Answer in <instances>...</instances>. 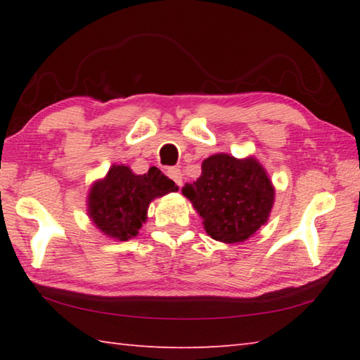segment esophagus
Listing matches in <instances>:
<instances>
[{
    "label": "esophagus",
    "instance_id": "obj_1",
    "mask_svg": "<svg viewBox=\"0 0 360 360\" xmlns=\"http://www.w3.org/2000/svg\"><path fill=\"white\" fill-rule=\"evenodd\" d=\"M167 174H168L169 179H173L176 182V184L182 186V173H181L179 168H174V167L173 168H168Z\"/></svg>",
    "mask_w": 360,
    "mask_h": 360
}]
</instances>
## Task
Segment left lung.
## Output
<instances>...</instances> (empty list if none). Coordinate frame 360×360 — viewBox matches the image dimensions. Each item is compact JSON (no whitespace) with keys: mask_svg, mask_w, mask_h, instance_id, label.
<instances>
[{"mask_svg":"<svg viewBox=\"0 0 360 360\" xmlns=\"http://www.w3.org/2000/svg\"><path fill=\"white\" fill-rule=\"evenodd\" d=\"M182 195L202 216L206 233L227 245L252 236L275 203V187L265 168L254 157L229 154L205 158L202 176L182 187Z\"/></svg>","mask_w":360,"mask_h":360,"instance_id":"8db88e82","label":"left lung"}]
</instances>
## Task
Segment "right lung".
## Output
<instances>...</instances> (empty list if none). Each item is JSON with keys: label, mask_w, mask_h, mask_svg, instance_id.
I'll use <instances>...</instances> for the list:
<instances>
[{"label": "right lung", "mask_w": 360, "mask_h": 360, "mask_svg": "<svg viewBox=\"0 0 360 360\" xmlns=\"http://www.w3.org/2000/svg\"><path fill=\"white\" fill-rule=\"evenodd\" d=\"M174 191L178 186L155 167L146 174H135L130 167L112 165L90 188L89 217L109 238L127 241L143 227L152 200Z\"/></svg>", "instance_id": "1"}]
</instances>
